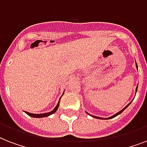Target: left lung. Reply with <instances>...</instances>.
I'll list each match as a JSON object with an SVG mask.
<instances>
[{
    "instance_id": "left-lung-1",
    "label": "left lung",
    "mask_w": 147,
    "mask_h": 147,
    "mask_svg": "<svg viewBox=\"0 0 147 147\" xmlns=\"http://www.w3.org/2000/svg\"><path fill=\"white\" fill-rule=\"evenodd\" d=\"M136 66H137V62H136ZM137 88H136V93H137ZM130 103H131V102H130ZM130 103H129V104H128V105H127V106H126L125 107H124V108H123V109L121 110V111H119V112H117V114H114V115H113V116L110 117H107V118H105V119H106V120H107V119H112V118H114V117H116V116H117V115H119V114H121V113H122V112H123V111H124V110H125L126 108H127V107L128 106H129V105H130ZM86 113H87V112H86ZM87 114H88V113H87ZM89 115H90V116H92V117H94V118L101 119V120H105V118H102V117H96V116H92V115H91V114H89Z\"/></svg>"
}]
</instances>
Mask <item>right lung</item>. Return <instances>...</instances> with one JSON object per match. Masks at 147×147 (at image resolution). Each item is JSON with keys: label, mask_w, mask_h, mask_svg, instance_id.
Wrapping results in <instances>:
<instances>
[{"label": "right lung", "mask_w": 147, "mask_h": 147, "mask_svg": "<svg viewBox=\"0 0 147 147\" xmlns=\"http://www.w3.org/2000/svg\"><path fill=\"white\" fill-rule=\"evenodd\" d=\"M64 94V92H63V94ZM59 101H60V98H59V102H58L57 105L55 106V108H54V109H53L52 111L48 112V113H45V114H32V113H29V112L25 111H24V112H25L26 114H28L29 116L32 117H36V118H40V117H48V116H49V115H51V114H54L55 112H56V111H57L58 108H59Z\"/></svg>", "instance_id": "1"}]
</instances>
